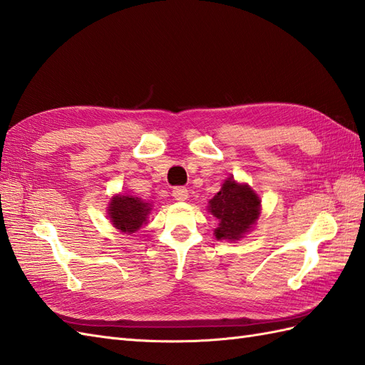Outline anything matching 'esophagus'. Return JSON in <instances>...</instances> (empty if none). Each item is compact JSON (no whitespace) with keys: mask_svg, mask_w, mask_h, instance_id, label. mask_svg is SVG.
<instances>
[{"mask_svg":"<svg viewBox=\"0 0 365 365\" xmlns=\"http://www.w3.org/2000/svg\"><path fill=\"white\" fill-rule=\"evenodd\" d=\"M173 196L175 200H187L188 199V190L185 187H177L173 190Z\"/></svg>","mask_w":365,"mask_h":365,"instance_id":"1","label":"esophagus"}]
</instances>
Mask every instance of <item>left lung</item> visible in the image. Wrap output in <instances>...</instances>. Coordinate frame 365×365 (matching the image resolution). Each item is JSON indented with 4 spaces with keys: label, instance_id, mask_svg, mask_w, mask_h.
Returning a JSON list of instances; mask_svg holds the SVG:
<instances>
[{
    "label": "left lung",
    "instance_id": "1",
    "mask_svg": "<svg viewBox=\"0 0 365 365\" xmlns=\"http://www.w3.org/2000/svg\"><path fill=\"white\" fill-rule=\"evenodd\" d=\"M208 210L220 221V227L215 230L216 238L238 240L257 221L260 200L247 185H238L234 178H227L221 191L210 200Z\"/></svg>",
    "mask_w": 365,
    "mask_h": 365
}]
</instances>
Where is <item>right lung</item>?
<instances>
[{
    "instance_id": "1",
    "label": "right lung",
    "mask_w": 365,
    "mask_h": 365,
    "mask_svg": "<svg viewBox=\"0 0 365 365\" xmlns=\"http://www.w3.org/2000/svg\"><path fill=\"white\" fill-rule=\"evenodd\" d=\"M150 210V205L139 197L115 196L110 204V218L115 227L131 234L143 226Z\"/></svg>"
}]
</instances>
